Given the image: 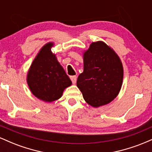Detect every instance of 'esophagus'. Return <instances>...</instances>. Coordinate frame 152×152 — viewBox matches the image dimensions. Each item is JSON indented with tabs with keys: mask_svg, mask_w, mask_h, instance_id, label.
Masks as SVG:
<instances>
[{
	"mask_svg": "<svg viewBox=\"0 0 152 152\" xmlns=\"http://www.w3.org/2000/svg\"><path fill=\"white\" fill-rule=\"evenodd\" d=\"M70 78H71V81H72V83H74V84H75L76 82V76H70Z\"/></svg>",
	"mask_w": 152,
	"mask_h": 152,
	"instance_id": "34e87169",
	"label": "esophagus"
}]
</instances>
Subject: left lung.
Here are the masks:
<instances>
[{"mask_svg":"<svg viewBox=\"0 0 152 152\" xmlns=\"http://www.w3.org/2000/svg\"><path fill=\"white\" fill-rule=\"evenodd\" d=\"M83 58V71L76 84L83 99L95 108L109 104L118 96L123 83L121 59L102 41L91 43Z\"/></svg>","mask_w":152,"mask_h":152,"instance_id":"1","label":"left lung"}]
</instances>
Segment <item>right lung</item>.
<instances>
[{
    "instance_id": "right-lung-1",
    "label": "right lung",
    "mask_w": 152,
    "mask_h": 152,
    "mask_svg": "<svg viewBox=\"0 0 152 152\" xmlns=\"http://www.w3.org/2000/svg\"><path fill=\"white\" fill-rule=\"evenodd\" d=\"M53 42L41 48L27 74V83L31 93L40 100L53 102L62 96L65 88L72 84L64 68L51 51Z\"/></svg>"
}]
</instances>
